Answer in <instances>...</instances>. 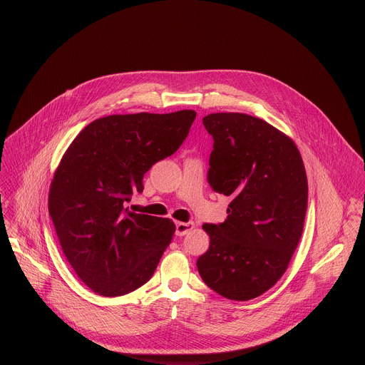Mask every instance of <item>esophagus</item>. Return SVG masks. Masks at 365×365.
<instances>
[{"mask_svg":"<svg viewBox=\"0 0 365 365\" xmlns=\"http://www.w3.org/2000/svg\"><path fill=\"white\" fill-rule=\"evenodd\" d=\"M195 228L193 222H176V235L182 237Z\"/></svg>","mask_w":365,"mask_h":365,"instance_id":"34e87169","label":"esophagus"}]
</instances>
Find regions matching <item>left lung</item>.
I'll return each mask as SVG.
<instances>
[{
    "label": "left lung",
    "mask_w": 365,
    "mask_h": 365,
    "mask_svg": "<svg viewBox=\"0 0 365 365\" xmlns=\"http://www.w3.org/2000/svg\"><path fill=\"white\" fill-rule=\"evenodd\" d=\"M214 137L207 180L231 196L227 220L205 224L210 248L196 262L202 280L230 300L272 289L299 245L307 178L294 141L262 118L214 113L202 118Z\"/></svg>",
    "instance_id": "obj_1"
}]
</instances>
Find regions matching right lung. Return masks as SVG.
I'll return each instance as SVG.
<instances>
[{"mask_svg": "<svg viewBox=\"0 0 365 365\" xmlns=\"http://www.w3.org/2000/svg\"><path fill=\"white\" fill-rule=\"evenodd\" d=\"M195 118L193 110L108 115L88 124L65 151L48 214L69 264L95 293H131L158 267L176 225L130 212L125 202L143 192L144 173L182 145Z\"/></svg>", "mask_w": 365, "mask_h": 365, "instance_id": "right-lung-1", "label": "right lung"}]
</instances>
